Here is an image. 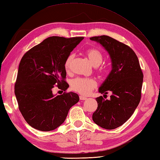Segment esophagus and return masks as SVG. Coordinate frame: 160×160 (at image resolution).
<instances>
[{
    "mask_svg": "<svg viewBox=\"0 0 160 160\" xmlns=\"http://www.w3.org/2000/svg\"><path fill=\"white\" fill-rule=\"evenodd\" d=\"M87 98L85 96H80V101H85V100H87Z\"/></svg>",
    "mask_w": 160,
    "mask_h": 160,
    "instance_id": "esophagus-1",
    "label": "esophagus"
}]
</instances>
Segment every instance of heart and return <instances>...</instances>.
I'll use <instances>...</instances> for the list:
<instances>
[{
  "label": "heart",
  "instance_id": "obj_1",
  "mask_svg": "<svg viewBox=\"0 0 160 160\" xmlns=\"http://www.w3.org/2000/svg\"><path fill=\"white\" fill-rule=\"evenodd\" d=\"M85 55L93 67H98L102 63L103 55L98 48H91L87 49L85 51ZM74 58L75 55L70 54L66 59L64 62V69L67 73H69L71 70V65ZM98 73L102 75L105 74V69L104 68H100ZM96 86L97 83L96 80L92 78H77L73 79L71 82L72 90L82 95L89 94Z\"/></svg>",
  "mask_w": 160,
  "mask_h": 160
}]
</instances>
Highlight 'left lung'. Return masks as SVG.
<instances>
[{"instance_id":"left-lung-1","label":"left lung","mask_w":160,"mask_h":160,"mask_svg":"<svg viewBox=\"0 0 160 160\" xmlns=\"http://www.w3.org/2000/svg\"><path fill=\"white\" fill-rule=\"evenodd\" d=\"M99 42L112 59V69L99 92L112 93L110 99L99 96L96 100L98 108L92 119L98 126L113 130L122 126L134 113L141 100L143 75L135 52L130 46L106 35L92 37Z\"/></svg>"}]
</instances>
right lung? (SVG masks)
<instances>
[{"mask_svg": "<svg viewBox=\"0 0 160 160\" xmlns=\"http://www.w3.org/2000/svg\"><path fill=\"white\" fill-rule=\"evenodd\" d=\"M84 39L52 36L32 47L21 58L14 84L18 109L27 123L41 131H51L64 123L72 106L79 101L76 93L67 92L64 62ZM55 86L65 91L55 96Z\"/></svg>", "mask_w": 160, "mask_h": 160, "instance_id": "1", "label": "right lung"}]
</instances>
